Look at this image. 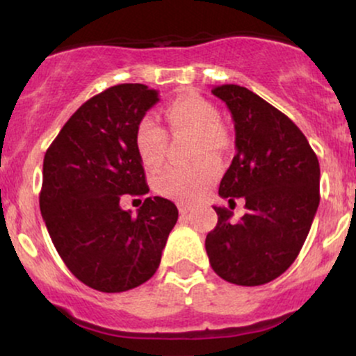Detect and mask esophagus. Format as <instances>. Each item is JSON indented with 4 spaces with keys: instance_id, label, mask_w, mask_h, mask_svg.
<instances>
[{
    "instance_id": "34e87169",
    "label": "esophagus",
    "mask_w": 356,
    "mask_h": 356,
    "mask_svg": "<svg viewBox=\"0 0 356 356\" xmlns=\"http://www.w3.org/2000/svg\"><path fill=\"white\" fill-rule=\"evenodd\" d=\"M191 209H192V206H189V204H179V212H181L182 216L187 214Z\"/></svg>"
}]
</instances>
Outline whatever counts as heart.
Instances as JSON below:
<instances>
[{
	"label": "heart",
	"instance_id": "b5f03b06",
	"mask_svg": "<svg viewBox=\"0 0 356 356\" xmlns=\"http://www.w3.org/2000/svg\"><path fill=\"white\" fill-rule=\"evenodd\" d=\"M165 120L172 132H192L195 136L194 157L219 155L226 147V134L219 125V110L199 95H182L165 107ZM134 145L142 165L155 170L164 162L165 130L150 115L142 117L134 134ZM219 175L214 159L202 157L186 167H169L154 179V189L177 202H194L206 194Z\"/></svg>",
	"mask_w": 356,
	"mask_h": 356
}]
</instances>
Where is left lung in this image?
Segmentation results:
<instances>
[{"label":"left lung","mask_w":356,"mask_h":356,"mask_svg":"<svg viewBox=\"0 0 356 356\" xmlns=\"http://www.w3.org/2000/svg\"><path fill=\"white\" fill-rule=\"evenodd\" d=\"M229 108L236 155L219 186L220 197H244L246 214L216 207L218 224L206 238L216 275L232 284L276 280L303 248L320 204V164L298 127L251 90L219 85L211 90Z\"/></svg>","instance_id":"obj_1"}]
</instances>
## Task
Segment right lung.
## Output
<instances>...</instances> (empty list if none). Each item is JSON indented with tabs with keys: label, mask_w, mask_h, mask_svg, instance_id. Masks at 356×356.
I'll list each match as a JSON object with an SVG mask.
<instances>
[{
	"label": "right lung",
	"mask_w": 356,
	"mask_h": 356,
	"mask_svg": "<svg viewBox=\"0 0 356 356\" xmlns=\"http://www.w3.org/2000/svg\"><path fill=\"white\" fill-rule=\"evenodd\" d=\"M159 102L142 83L110 87L85 102L48 147L40 211L72 275L97 291L122 293L154 276L179 218L174 202L147 197L137 216L124 194L145 195L134 134Z\"/></svg>",
	"instance_id": "add662e5"
}]
</instances>
